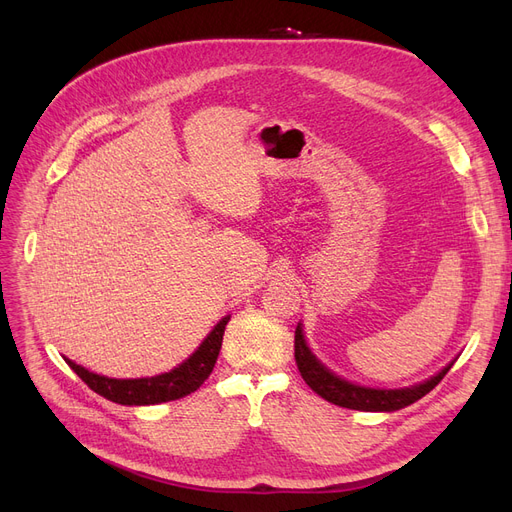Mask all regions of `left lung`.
<instances>
[{
    "label": "left lung",
    "instance_id": "1",
    "mask_svg": "<svg viewBox=\"0 0 512 512\" xmlns=\"http://www.w3.org/2000/svg\"><path fill=\"white\" fill-rule=\"evenodd\" d=\"M294 359H297V367L303 375V380L307 382V386L313 392H317L321 398H326L328 402H334V405H338V407L355 409V411H398V409H405V407L413 405L415 400L423 398L429 390H434L452 367V363L446 365L438 375H434L432 380L417 384L413 388L373 390V388L355 386L351 382L338 378V375L328 371L324 365H321L313 357V353L309 351V346L303 338L301 324L297 326V332H294Z\"/></svg>",
    "mask_w": 512,
    "mask_h": 512
}]
</instances>
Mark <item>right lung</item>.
I'll return each mask as SVG.
<instances>
[{"label":"right lung","mask_w":512,"mask_h":512,"mask_svg":"<svg viewBox=\"0 0 512 512\" xmlns=\"http://www.w3.org/2000/svg\"><path fill=\"white\" fill-rule=\"evenodd\" d=\"M230 317H224L218 326L211 330V334L203 340V344L188 357L182 365L174 367L168 373L155 375V378H141V380H112L103 378V375L91 373L85 367H80L66 359L72 371L83 380L93 392L99 396L118 402V405H157V402L178 400L186 394L195 392L213 371L215 361H218L224 330Z\"/></svg>","instance_id":"obj_1"}]
</instances>
